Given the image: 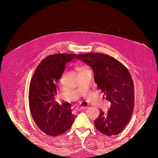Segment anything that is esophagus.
<instances>
[{"label":"esophagus","instance_id":"obj_1","mask_svg":"<svg viewBox=\"0 0 158 158\" xmlns=\"http://www.w3.org/2000/svg\"><path fill=\"white\" fill-rule=\"evenodd\" d=\"M85 107H82V106H78L76 108V111H82L83 109H85Z\"/></svg>","mask_w":158,"mask_h":158}]
</instances>
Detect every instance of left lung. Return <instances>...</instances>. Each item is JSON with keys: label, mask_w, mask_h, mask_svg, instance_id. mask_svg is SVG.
I'll list each match as a JSON object with an SVG mask.
<instances>
[{"label": "left lung", "mask_w": 158, "mask_h": 158, "mask_svg": "<svg viewBox=\"0 0 158 158\" xmlns=\"http://www.w3.org/2000/svg\"><path fill=\"white\" fill-rule=\"evenodd\" d=\"M80 60L92 67L98 88L111 102L107 113L101 111L94 121L97 130L107 136L121 133L130 121L135 106V89L131 76L121 62L99 52L82 54Z\"/></svg>", "instance_id": "left-lung-1"}]
</instances>
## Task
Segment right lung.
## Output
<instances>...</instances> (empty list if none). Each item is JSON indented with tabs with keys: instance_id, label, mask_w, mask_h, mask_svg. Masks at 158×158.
Segmentation results:
<instances>
[{
	"instance_id": "right-lung-1",
	"label": "right lung",
	"mask_w": 158,
	"mask_h": 158,
	"mask_svg": "<svg viewBox=\"0 0 158 158\" xmlns=\"http://www.w3.org/2000/svg\"><path fill=\"white\" fill-rule=\"evenodd\" d=\"M80 55L55 54L47 56L37 66L29 88L31 116L41 131L51 136L63 134L73 125L74 116L55 101L59 82L67 65Z\"/></svg>"
}]
</instances>
